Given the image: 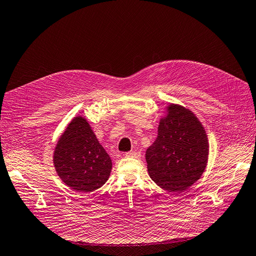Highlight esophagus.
Returning a JSON list of instances; mask_svg holds the SVG:
<instances>
[{
	"label": "esophagus",
	"instance_id": "esophagus-1",
	"mask_svg": "<svg viewBox=\"0 0 256 256\" xmlns=\"http://www.w3.org/2000/svg\"><path fill=\"white\" fill-rule=\"evenodd\" d=\"M125 156L128 158H140L141 152H128L125 154Z\"/></svg>",
	"mask_w": 256,
	"mask_h": 256
}]
</instances>
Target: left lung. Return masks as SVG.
Returning a JSON list of instances; mask_svg holds the SVG:
<instances>
[{
  "instance_id": "8db88e82",
  "label": "left lung",
  "mask_w": 256,
  "mask_h": 256,
  "mask_svg": "<svg viewBox=\"0 0 256 256\" xmlns=\"http://www.w3.org/2000/svg\"><path fill=\"white\" fill-rule=\"evenodd\" d=\"M208 147L205 129L196 116L171 104L160 120L157 138L146 150L148 174L162 189L184 191L205 171Z\"/></svg>"
}]
</instances>
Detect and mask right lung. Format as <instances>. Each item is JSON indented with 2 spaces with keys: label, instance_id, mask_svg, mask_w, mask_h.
<instances>
[{
  "label": "right lung",
  "instance_id": "add662e5",
  "mask_svg": "<svg viewBox=\"0 0 256 256\" xmlns=\"http://www.w3.org/2000/svg\"><path fill=\"white\" fill-rule=\"evenodd\" d=\"M53 164L60 178L79 192L102 187L110 176L112 161L84 118L76 116L58 138Z\"/></svg>",
  "mask_w": 256,
  "mask_h": 256
}]
</instances>
